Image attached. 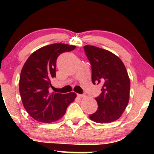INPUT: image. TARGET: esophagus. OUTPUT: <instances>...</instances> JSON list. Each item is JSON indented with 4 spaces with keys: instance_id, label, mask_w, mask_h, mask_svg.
<instances>
[{
    "instance_id": "34e87169",
    "label": "esophagus",
    "mask_w": 154,
    "mask_h": 154,
    "mask_svg": "<svg viewBox=\"0 0 154 154\" xmlns=\"http://www.w3.org/2000/svg\"><path fill=\"white\" fill-rule=\"evenodd\" d=\"M77 97H79V98H83V97H85V94H77Z\"/></svg>"
}]
</instances>
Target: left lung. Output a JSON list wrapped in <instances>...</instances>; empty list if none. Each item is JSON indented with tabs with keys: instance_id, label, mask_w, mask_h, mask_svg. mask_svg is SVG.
Here are the masks:
<instances>
[{
	"instance_id": "left-lung-1",
	"label": "left lung",
	"mask_w": 154,
	"mask_h": 154,
	"mask_svg": "<svg viewBox=\"0 0 154 154\" xmlns=\"http://www.w3.org/2000/svg\"><path fill=\"white\" fill-rule=\"evenodd\" d=\"M92 69V82L102 85L95 98L98 109L89 116L97 123H109L118 120L129 101L130 82L126 69L116 55L92 45L83 47Z\"/></svg>"
}]
</instances>
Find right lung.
Here are the masks:
<instances>
[{
    "instance_id": "1",
    "label": "right lung",
    "mask_w": 154,
    "mask_h": 154,
    "mask_svg": "<svg viewBox=\"0 0 154 154\" xmlns=\"http://www.w3.org/2000/svg\"><path fill=\"white\" fill-rule=\"evenodd\" d=\"M75 45L53 44L38 49L26 61L21 71L19 90L24 109L38 122L50 123L63 116L76 97L75 93H50L55 77L57 57L73 50Z\"/></svg>"
}]
</instances>
